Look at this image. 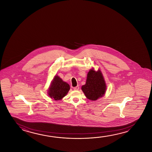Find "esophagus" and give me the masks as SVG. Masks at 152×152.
<instances>
[{"label":"esophagus","mask_w":152,"mask_h":152,"mask_svg":"<svg viewBox=\"0 0 152 152\" xmlns=\"http://www.w3.org/2000/svg\"><path fill=\"white\" fill-rule=\"evenodd\" d=\"M73 89L74 90H75V91H77V90H79V86H76V87H74L73 88Z\"/></svg>","instance_id":"obj_1"}]
</instances>
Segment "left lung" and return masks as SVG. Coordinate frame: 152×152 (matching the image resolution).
<instances>
[{"instance_id": "left-lung-1", "label": "left lung", "mask_w": 152, "mask_h": 152, "mask_svg": "<svg viewBox=\"0 0 152 152\" xmlns=\"http://www.w3.org/2000/svg\"><path fill=\"white\" fill-rule=\"evenodd\" d=\"M83 92L88 99L95 101L102 97L105 94L106 85L100 70L89 71L87 74L86 82L82 87Z\"/></svg>"}]
</instances>
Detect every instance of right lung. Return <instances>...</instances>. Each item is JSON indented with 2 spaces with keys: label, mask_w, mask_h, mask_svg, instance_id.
Here are the masks:
<instances>
[{
  "label": "right lung",
  "mask_w": 152,
  "mask_h": 152,
  "mask_svg": "<svg viewBox=\"0 0 152 152\" xmlns=\"http://www.w3.org/2000/svg\"><path fill=\"white\" fill-rule=\"evenodd\" d=\"M69 90V84L63 82L59 76H56L48 91V94L55 100H61L67 94Z\"/></svg>",
  "instance_id": "1"
}]
</instances>
